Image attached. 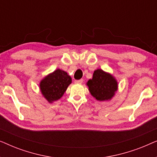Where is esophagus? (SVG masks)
Returning <instances> with one entry per match:
<instances>
[{
  "label": "esophagus",
  "instance_id": "esophagus-1",
  "mask_svg": "<svg viewBox=\"0 0 157 157\" xmlns=\"http://www.w3.org/2000/svg\"><path fill=\"white\" fill-rule=\"evenodd\" d=\"M74 82L76 83H79V84H81V83H83V79H80V80H76Z\"/></svg>",
  "mask_w": 157,
  "mask_h": 157
}]
</instances>
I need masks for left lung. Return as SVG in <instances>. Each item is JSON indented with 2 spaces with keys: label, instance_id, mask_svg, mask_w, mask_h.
I'll use <instances>...</instances> for the list:
<instances>
[{
  "label": "left lung",
  "instance_id": "obj_1",
  "mask_svg": "<svg viewBox=\"0 0 157 157\" xmlns=\"http://www.w3.org/2000/svg\"><path fill=\"white\" fill-rule=\"evenodd\" d=\"M91 96L99 101L111 100L118 90V82L109 73L102 69L94 71L92 79L86 83Z\"/></svg>",
  "mask_w": 157,
  "mask_h": 157
}]
</instances>
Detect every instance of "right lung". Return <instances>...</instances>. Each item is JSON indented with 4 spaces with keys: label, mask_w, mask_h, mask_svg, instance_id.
I'll use <instances>...</instances> for the list:
<instances>
[{
    "label": "right lung",
    "mask_w": 157,
    "mask_h": 157,
    "mask_svg": "<svg viewBox=\"0 0 157 157\" xmlns=\"http://www.w3.org/2000/svg\"><path fill=\"white\" fill-rule=\"evenodd\" d=\"M71 81V78L67 73L57 69L40 81V91L43 96L51 104L63 96Z\"/></svg>",
    "instance_id": "right-lung-1"
}]
</instances>
